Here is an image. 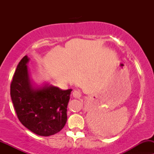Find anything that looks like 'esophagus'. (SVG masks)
Wrapping results in <instances>:
<instances>
[{
	"instance_id": "obj_1",
	"label": "esophagus",
	"mask_w": 154,
	"mask_h": 154,
	"mask_svg": "<svg viewBox=\"0 0 154 154\" xmlns=\"http://www.w3.org/2000/svg\"><path fill=\"white\" fill-rule=\"evenodd\" d=\"M72 94L73 96H74V97H76V98H79V97H81V92L77 91V90H74V91H73Z\"/></svg>"
}]
</instances>
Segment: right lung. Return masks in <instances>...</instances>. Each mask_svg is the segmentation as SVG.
<instances>
[{
    "instance_id": "right-lung-1",
    "label": "right lung",
    "mask_w": 154,
    "mask_h": 154,
    "mask_svg": "<svg viewBox=\"0 0 154 154\" xmlns=\"http://www.w3.org/2000/svg\"><path fill=\"white\" fill-rule=\"evenodd\" d=\"M29 61L25 56L17 66L10 86L11 99L26 128L38 136H52L66 125L72 89L63 90L47 83L36 85L29 77Z\"/></svg>"
}]
</instances>
